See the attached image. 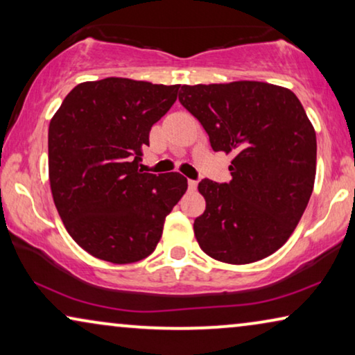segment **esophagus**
<instances>
[{"label": "esophagus", "mask_w": 355, "mask_h": 355, "mask_svg": "<svg viewBox=\"0 0 355 355\" xmlns=\"http://www.w3.org/2000/svg\"><path fill=\"white\" fill-rule=\"evenodd\" d=\"M189 189H191V191H196V189H197V181H193V179H189Z\"/></svg>", "instance_id": "1"}]
</instances>
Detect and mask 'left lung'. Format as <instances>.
Masks as SVG:
<instances>
[{
  "label": "left lung",
  "instance_id": "8db88e82",
  "mask_svg": "<svg viewBox=\"0 0 355 355\" xmlns=\"http://www.w3.org/2000/svg\"><path fill=\"white\" fill-rule=\"evenodd\" d=\"M179 101L215 152L232 153L230 182L202 179L193 221L200 249L232 265L279 249L302 218L317 171V135L297 96L266 82L182 85Z\"/></svg>",
  "mask_w": 355,
  "mask_h": 355
}]
</instances>
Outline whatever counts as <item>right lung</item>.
<instances>
[{
  "label": "right lung",
  "mask_w": 355,
  "mask_h": 355,
  "mask_svg": "<svg viewBox=\"0 0 355 355\" xmlns=\"http://www.w3.org/2000/svg\"><path fill=\"white\" fill-rule=\"evenodd\" d=\"M178 90L123 77L84 82L53 116V200L72 239L96 259L134 263L148 257L187 191L182 174L139 169L150 129L168 113Z\"/></svg>",
  "instance_id": "right-lung-1"
}]
</instances>
